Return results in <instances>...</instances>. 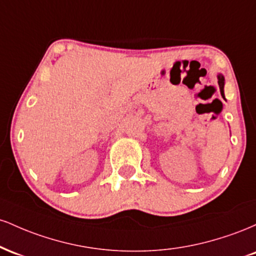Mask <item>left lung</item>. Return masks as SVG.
Here are the masks:
<instances>
[{
  "mask_svg": "<svg viewBox=\"0 0 256 256\" xmlns=\"http://www.w3.org/2000/svg\"><path fill=\"white\" fill-rule=\"evenodd\" d=\"M218 83L220 88V92H222V96L224 98V77L222 74L218 76Z\"/></svg>",
  "mask_w": 256,
  "mask_h": 256,
  "instance_id": "left-lung-1",
  "label": "left lung"
}]
</instances>
